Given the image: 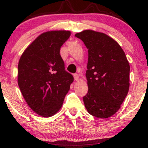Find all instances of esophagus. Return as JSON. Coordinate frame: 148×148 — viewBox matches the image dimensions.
Returning <instances> with one entry per match:
<instances>
[{
	"mask_svg": "<svg viewBox=\"0 0 148 148\" xmlns=\"http://www.w3.org/2000/svg\"><path fill=\"white\" fill-rule=\"evenodd\" d=\"M74 80H75V81H78V80H79V75H78V74H74Z\"/></svg>",
	"mask_w": 148,
	"mask_h": 148,
	"instance_id": "esophagus-1",
	"label": "esophagus"
}]
</instances>
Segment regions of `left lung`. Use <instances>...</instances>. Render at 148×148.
I'll return each mask as SVG.
<instances>
[{
	"label": "left lung",
	"mask_w": 148,
	"mask_h": 148,
	"mask_svg": "<svg viewBox=\"0 0 148 148\" xmlns=\"http://www.w3.org/2000/svg\"><path fill=\"white\" fill-rule=\"evenodd\" d=\"M87 47L88 92L83 97L90 114L108 118L120 109L130 88V66L119 44L92 30L76 33Z\"/></svg>",
	"instance_id": "left-lung-1"
}]
</instances>
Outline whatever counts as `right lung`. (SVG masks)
<instances>
[{
	"label": "right lung",
	"instance_id": "1",
	"mask_svg": "<svg viewBox=\"0 0 148 148\" xmlns=\"http://www.w3.org/2000/svg\"><path fill=\"white\" fill-rule=\"evenodd\" d=\"M69 30L42 33L25 49L18 64V85L23 98L34 112L51 117L59 111L74 81L64 70L60 54L70 37Z\"/></svg>",
	"mask_w": 148,
	"mask_h": 148
}]
</instances>
